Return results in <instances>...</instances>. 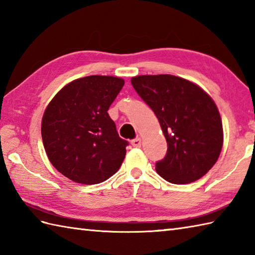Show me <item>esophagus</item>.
I'll use <instances>...</instances> for the list:
<instances>
[{"instance_id": "1", "label": "esophagus", "mask_w": 255, "mask_h": 255, "mask_svg": "<svg viewBox=\"0 0 255 255\" xmlns=\"http://www.w3.org/2000/svg\"><path fill=\"white\" fill-rule=\"evenodd\" d=\"M141 139L140 138H136V139H133V140H131V144L133 145L134 148H140L141 147Z\"/></svg>"}]
</instances>
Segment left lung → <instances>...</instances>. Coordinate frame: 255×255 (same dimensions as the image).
Listing matches in <instances>:
<instances>
[{
    "instance_id": "left-lung-1",
    "label": "left lung",
    "mask_w": 255,
    "mask_h": 255,
    "mask_svg": "<svg viewBox=\"0 0 255 255\" xmlns=\"http://www.w3.org/2000/svg\"><path fill=\"white\" fill-rule=\"evenodd\" d=\"M131 84L155 114L167 142L155 171L173 184L199 180L217 162L224 143L217 105L191 81L171 74L138 75Z\"/></svg>"
}]
</instances>
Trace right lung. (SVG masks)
I'll return each instance as SVG.
<instances>
[{
	"mask_svg": "<svg viewBox=\"0 0 255 255\" xmlns=\"http://www.w3.org/2000/svg\"><path fill=\"white\" fill-rule=\"evenodd\" d=\"M124 84L111 75L77 79L46 107L42 143L51 164L69 180L99 184L121 167L128 142L118 136L107 111Z\"/></svg>",
	"mask_w": 255,
	"mask_h": 255,
	"instance_id": "add662e5",
	"label": "right lung"
}]
</instances>
